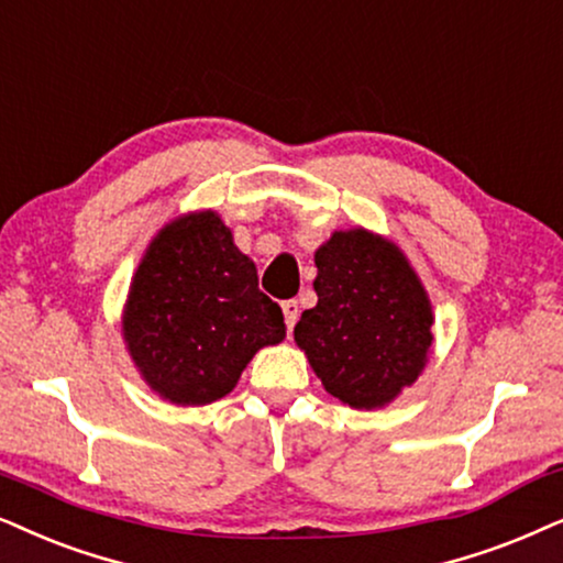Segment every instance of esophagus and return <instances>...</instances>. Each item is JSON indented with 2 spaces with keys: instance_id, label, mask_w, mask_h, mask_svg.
Returning a JSON list of instances; mask_svg holds the SVG:
<instances>
[{
  "instance_id": "esophagus-1",
  "label": "esophagus",
  "mask_w": 563,
  "mask_h": 563,
  "mask_svg": "<svg viewBox=\"0 0 563 563\" xmlns=\"http://www.w3.org/2000/svg\"><path fill=\"white\" fill-rule=\"evenodd\" d=\"M282 310H284V323H287V331H291L297 323V316H299L297 299H287V302H282Z\"/></svg>"
}]
</instances>
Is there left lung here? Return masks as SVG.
Wrapping results in <instances>:
<instances>
[{
  "mask_svg": "<svg viewBox=\"0 0 563 563\" xmlns=\"http://www.w3.org/2000/svg\"><path fill=\"white\" fill-rule=\"evenodd\" d=\"M316 308L295 325L316 375L352 408L390 404L419 377L432 308L404 253L364 230L335 232L316 253Z\"/></svg>",
  "mask_w": 563,
  "mask_h": 563,
  "instance_id": "obj_1",
  "label": "left lung"
}]
</instances>
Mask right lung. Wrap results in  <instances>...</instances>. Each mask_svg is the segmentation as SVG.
<instances>
[{
  "mask_svg": "<svg viewBox=\"0 0 563 563\" xmlns=\"http://www.w3.org/2000/svg\"><path fill=\"white\" fill-rule=\"evenodd\" d=\"M287 333L253 261L214 211L175 219L136 268L123 335L136 367L173 404L228 396L261 346Z\"/></svg>",
  "mask_w": 563,
  "mask_h": 563,
  "instance_id": "right-lung-1",
  "label": "right lung"
}]
</instances>
